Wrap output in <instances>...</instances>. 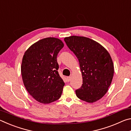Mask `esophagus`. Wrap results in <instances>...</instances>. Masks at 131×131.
Returning a JSON list of instances; mask_svg holds the SVG:
<instances>
[{
    "mask_svg": "<svg viewBox=\"0 0 131 131\" xmlns=\"http://www.w3.org/2000/svg\"><path fill=\"white\" fill-rule=\"evenodd\" d=\"M66 80H67L68 81H70L71 80V77H67V78H66Z\"/></svg>",
    "mask_w": 131,
    "mask_h": 131,
    "instance_id": "obj_1",
    "label": "esophagus"
}]
</instances>
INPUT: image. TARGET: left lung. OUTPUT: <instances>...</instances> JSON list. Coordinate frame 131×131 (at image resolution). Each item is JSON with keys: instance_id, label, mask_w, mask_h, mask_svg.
<instances>
[{"instance_id": "left-lung-1", "label": "left lung", "mask_w": 131, "mask_h": 131, "mask_svg": "<svg viewBox=\"0 0 131 131\" xmlns=\"http://www.w3.org/2000/svg\"><path fill=\"white\" fill-rule=\"evenodd\" d=\"M69 48L78 59L83 84L76 90L81 100L93 103L107 92L114 74L109 53L100 44L88 37L72 36L64 39Z\"/></svg>"}]
</instances>
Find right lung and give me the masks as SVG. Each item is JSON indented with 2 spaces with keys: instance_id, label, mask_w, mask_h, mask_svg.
<instances>
[{
  "instance_id": "right-lung-1",
  "label": "right lung",
  "mask_w": 131,
  "mask_h": 131,
  "mask_svg": "<svg viewBox=\"0 0 131 131\" xmlns=\"http://www.w3.org/2000/svg\"><path fill=\"white\" fill-rule=\"evenodd\" d=\"M64 44L60 39L47 37L32 44L24 53L21 74L27 91L40 103L58 100L65 83L58 72L57 57Z\"/></svg>"
}]
</instances>
